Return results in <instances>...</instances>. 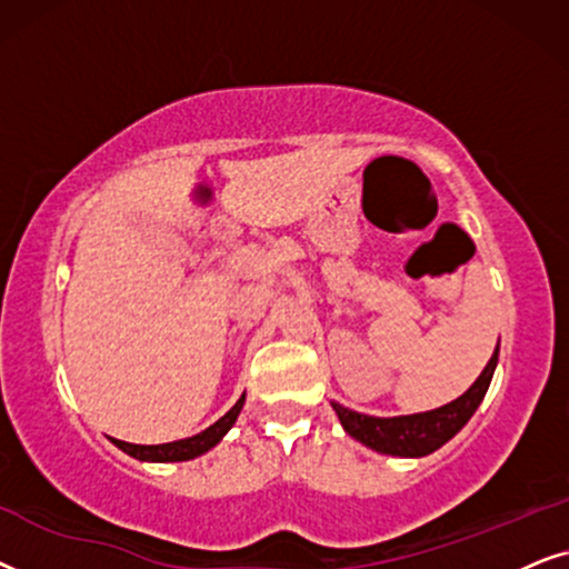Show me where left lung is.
Here are the masks:
<instances>
[{"mask_svg": "<svg viewBox=\"0 0 569 569\" xmlns=\"http://www.w3.org/2000/svg\"><path fill=\"white\" fill-rule=\"evenodd\" d=\"M499 359V343L491 353V359L483 372L479 375L471 388H468L463 396L452 400L448 406H439L435 411L423 413H411V416H390V419H382V416H367L359 411H351V408L332 403V411L338 413L343 429L353 439H359L361 445L372 448L382 456H398V458H423L429 452L442 448L448 439L458 435L460 429L466 427L468 419L476 413V408L481 406L483 396H487L491 377H495Z\"/></svg>", "mask_w": 569, "mask_h": 569, "instance_id": "left-lung-1", "label": "left lung"}]
</instances>
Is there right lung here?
<instances>
[{"instance_id": "right-lung-1", "label": "right lung", "mask_w": 569, "mask_h": 569, "mask_svg": "<svg viewBox=\"0 0 569 569\" xmlns=\"http://www.w3.org/2000/svg\"><path fill=\"white\" fill-rule=\"evenodd\" d=\"M244 408V396H241L233 408L226 416H221L216 423H210L206 431L200 435L187 437V439H177V442H166V445H132V442H121V439H111L119 450H124L127 456L138 458V460H150V463H177V460H192L202 452H208L210 448H216L221 442L226 431L233 427L237 416Z\"/></svg>"}]
</instances>
